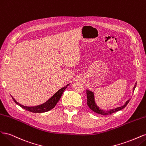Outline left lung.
I'll return each mask as SVG.
<instances>
[{"instance_id":"obj_1","label":"left lung","mask_w":146,"mask_h":146,"mask_svg":"<svg viewBox=\"0 0 146 146\" xmlns=\"http://www.w3.org/2000/svg\"><path fill=\"white\" fill-rule=\"evenodd\" d=\"M136 86V83L135 84V86L133 88V91H134ZM86 95H87V105L88 107H90V108L92 110V111H94L96 113L102 114V115H109V114H111L112 113L117 112L118 111H120V110L123 109L126 107L130 100V99L128 100L124 104V105L123 106H121V107H119L114 109H110L109 110H104L100 109L99 107H98V105L96 104L94 94L93 92L91 91L90 90H86Z\"/></svg>"}]
</instances>
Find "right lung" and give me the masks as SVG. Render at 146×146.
Instances as JSON below:
<instances>
[{"label": "right lung", "mask_w": 146, "mask_h": 146, "mask_svg": "<svg viewBox=\"0 0 146 146\" xmlns=\"http://www.w3.org/2000/svg\"><path fill=\"white\" fill-rule=\"evenodd\" d=\"M69 85V84H68L67 85H66L65 86L60 89L58 91L56 92V93H55L54 95H53L49 99H48L46 102H44V104H42L41 105H37V106H34V107H27V106H24V105H21L19 103L17 102L14 98H13L12 97L13 100L15 101V102L17 105H18L23 108L27 110V111H29L32 112V113H44V112H47L55 107V105H56L57 102H58L59 100L60 99L61 96H62V94L63 93V92L64 91V90L66 89V88L68 87V86Z\"/></svg>", "instance_id": "obj_1"}]
</instances>
